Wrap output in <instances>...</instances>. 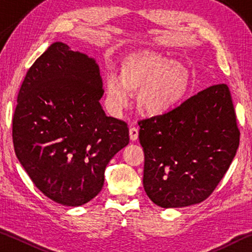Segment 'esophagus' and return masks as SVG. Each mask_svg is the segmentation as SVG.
<instances>
[{
	"label": "esophagus",
	"mask_w": 252,
	"mask_h": 252,
	"mask_svg": "<svg viewBox=\"0 0 252 252\" xmlns=\"http://www.w3.org/2000/svg\"><path fill=\"white\" fill-rule=\"evenodd\" d=\"M129 135H130V140L131 141H136L139 138V130L136 127H130L129 130Z\"/></svg>",
	"instance_id": "34e87169"
}]
</instances>
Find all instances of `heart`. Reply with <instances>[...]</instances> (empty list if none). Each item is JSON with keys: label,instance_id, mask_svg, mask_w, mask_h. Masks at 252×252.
Listing matches in <instances>:
<instances>
[{"label": "heart", "instance_id": "1", "mask_svg": "<svg viewBox=\"0 0 252 252\" xmlns=\"http://www.w3.org/2000/svg\"><path fill=\"white\" fill-rule=\"evenodd\" d=\"M189 88L190 74L185 65L149 50H140L123 61L120 78L106 76V109L118 116L129 104V93H136L139 112L146 117H160L180 104Z\"/></svg>", "mask_w": 252, "mask_h": 252}]
</instances>
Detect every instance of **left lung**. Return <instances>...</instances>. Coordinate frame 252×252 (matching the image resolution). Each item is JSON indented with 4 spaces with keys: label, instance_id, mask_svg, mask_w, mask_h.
<instances>
[{
    "label": "left lung",
    "instance_id": "obj_1",
    "mask_svg": "<svg viewBox=\"0 0 252 252\" xmlns=\"http://www.w3.org/2000/svg\"><path fill=\"white\" fill-rule=\"evenodd\" d=\"M144 152L143 188L161 208L206 200L239 147L240 132L227 84H216L177 109L140 121Z\"/></svg>",
    "mask_w": 252,
    "mask_h": 252
}]
</instances>
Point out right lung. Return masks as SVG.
<instances>
[{"mask_svg":"<svg viewBox=\"0 0 252 252\" xmlns=\"http://www.w3.org/2000/svg\"><path fill=\"white\" fill-rule=\"evenodd\" d=\"M102 87L94 58L54 42L20 89L12 131L16 158L37 189L62 206L94 198L110 160L129 144L126 123L102 108Z\"/></svg>","mask_w":252,"mask_h":252,"instance_id":"right-lung-1","label":"right lung"}]
</instances>
